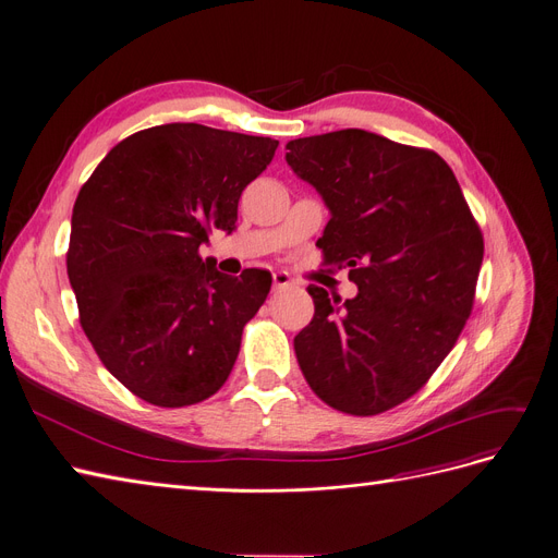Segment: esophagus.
Masks as SVG:
<instances>
[{"label": "esophagus", "instance_id": "1", "mask_svg": "<svg viewBox=\"0 0 558 558\" xmlns=\"http://www.w3.org/2000/svg\"><path fill=\"white\" fill-rule=\"evenodd\" d=\"M287 287H292V276L287 271H276L274 274V290L280 292V290H287Z\"/></svg>", "mask_w": 558, "mask_h": 558}]
</instances>
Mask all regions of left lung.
Instances as JSON below:
<instances>
[{"label":"left lung","instance_id":"1","mask_svg":"<svg viewBox=\"0 0 558 558\" xmlns=\"http://www.w3.org/2000/svg\"><path fill=\"white\" fill-rule=\"evenodd\" d=\"M290 168L331 211L317 241L359 294L307 287L315 317L294 338L305 381L328 407L375 416L411 398L471 315L483 234L448 162L429 149L344 129L287 142Z\"/></svg>","mask_w":558,"mask_h":558}]
</instances>
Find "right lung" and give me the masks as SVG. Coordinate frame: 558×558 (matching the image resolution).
Here are the masks:
<instances>
[{"instance_id": "obj_1", "label": "right lung", "mask_w": 558, "mask_h": 558, "mask_svg": "<svg viewBox=\"0 0 558 558\" xmlns=\"http://www.w3.org/2000/svg\"><path fill=\"white\" fill-rule=\"evenodd\" d=\"M276 149L271 137L165 123L121 140L80 189L66 253L80 324L144 402L197 404L230 377L271 274L222 276L199 245L234 230L243 189Z\"/></svg>"}]
</instances>
